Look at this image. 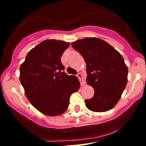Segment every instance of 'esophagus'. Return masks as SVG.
<instances>
[{"mask_svg":"<svg viewBox=\"0 0 146 146\" xmlns=\"http://www.w3.org/2000/svg\"><path fill=\"white\" fill-rule=\"evenodd\" d=\"M77 77L78 78L79 80H80V85H81L82 86H85L86 83H85V80H84V79H83V75H82L81 73H78V74H77Z\"/></svg>","mask_w":146,"mask_h":146,"instance_id":"obj_1","label":"esophagus"}]
</instances>
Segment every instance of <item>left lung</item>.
<instances>
[{
	"instance_id": "8db88e82",
	"label": "left lung",
	"mask_w": 146,
	"mask_h": 146,
	"mask_svg": "<svg viewBox=\"0 0 146 146\" xmlns=\"http://www.w3.org/2000/svg\"><path fill=\"white\" fill-rule=\"evenodd\" d=\"M84 58L89 86L94 96L86 100V106L93 112H106L120 100L128 82V67L121 53L104 40L86 38L71 43Z\"/></svg>"
}]
</instances>
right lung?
Listing matches in <instances>:
<instances>
[{
	"label": "right lung",
	"instance_id": "1",
	"mask_svg": "<svg viewBox=\"0 0 146 146\" xmlns=\"http://www.w3.org/2000/svg\"><path fill=\"white\" fill-rule=\"evenodd\" d=\"M69 46L62 40H43L28 52L20 67V81L27 98L46 115L63 113L70 95L80 88L78 78L63 71L60 58Z\"/></svg>",
	"mask_w": 146,
	"mask_h": 146
}]
</instances>
